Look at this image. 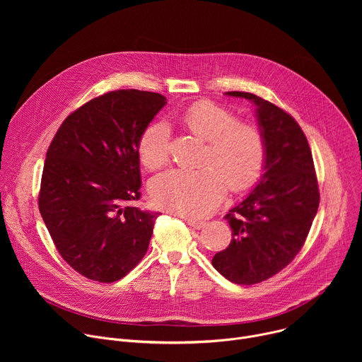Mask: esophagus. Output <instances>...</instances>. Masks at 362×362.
<instances>
[{
	"mask_svg": "<svg viewBox=\"0 0 362 362\" xmlns=\"http://www.w3.org/2000/svg\"><path fill=\"white\" fill-rule=\"evenodd\" d=\"M187 226L192 228V229H202L204 226V222L202 221H194V219H185Z\"/></svg>",
	"mask_w": 362,
	"mask_h": 362,
	"instance_id": "1",
	"label": "esophagus"
}]
</instances>
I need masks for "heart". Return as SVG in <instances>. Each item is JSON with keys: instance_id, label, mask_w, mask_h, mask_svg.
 <instances>
[{"instance_id": "heart-1", "label": "heart", "mask_w": 362, "mask_h": 362, "mask_svg": "<svg viewBox=\"0 0 362 362\" xmlns=\"http://www.w3.org/2000/svg\"><path fill=\"white\" fill-rule=\"evenodd\" d=\"M187 127L209 140L203 168H177L150 182V196L160 209L199 219L212 214L223 202L228 185L233 190L250 187L259 179L267 143L261 129L215 103L202 101L183 115ZM170 127L165 120L148 124L137 144L139 159L147 169H159L170 158Z\"/></svg>"}]
</instances>
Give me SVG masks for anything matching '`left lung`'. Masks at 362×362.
Instances as JSON below:
<instances>
[{
    "label": "left lung",
    "mask_w": 362,
    "mask_h": 362,
    "mask_svg": "<svg viewBox=\"0 0 362 362\" xmlns=\"http://www.w3.org/2000/svg\"><path fill=\"white\" fill-rule=\"evenodd\" d=\"M226 94L255 103L267 160L259 183L225 216L232 240L212 265L230 282L253 285L293 261L317 215L320 189L311 148L296 120L259 95Z\"/></svg>",
    "instance_id": "obj_1"
}]
</instances>
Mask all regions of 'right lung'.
Instances as JSON below:
<instances>
[{
  "instance_id": "add662e5",
  "label": "right lung",
  "mask_w": 362,
  "mask_h": 362,
  "mask_svg": "<svg viewBox=\"0 0 362 362\" xmlns=\"http://www.w3.org/2000/svg\"><path fill=\"white\" fill-rule=\"evenodd\" d=\"M165 105L159 93L101 94L62 123L47 150L40 214L63 259L91 281L122 279L147 252L159 212L129 203L140 199V136Z\"/></svg>"
}]
</instances>
